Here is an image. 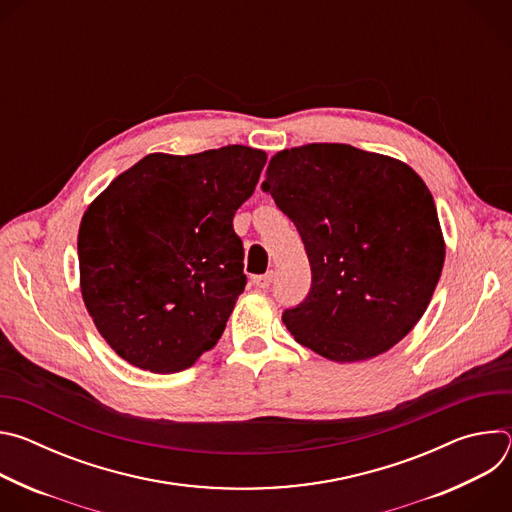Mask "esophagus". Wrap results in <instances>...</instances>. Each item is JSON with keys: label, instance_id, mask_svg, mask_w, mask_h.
I'll return each instance as SVG.
<instances>
[{"label": "esophagus", "instance_id": "1", "mask_svg": "<svg viewBox=\"0 0 512 512\" xmlns=\"http://www.w3.org/2000/svg\"><path fill=\"white\" fill-rule=\"evenodd\" d=\"M251 281H253V285H255V287L265 289V287H269V285H271V281H273V271H267V273H263V275H253V277H251Z\"/></svg>", "mask_w": 512, "mask_h": 512}]
</instances>
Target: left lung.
I'll return each instance as SVG.
<instances>
[{
	"label": "left lung",
	"mask_w": 512,
	"mask_h": 512,
	"mask_svg": "<svg viewBox=\"0 0 512 512\" xmlns=\"http://www.w3.org/2000/svg\"><path fill=\"white\" fill-rule=\"evenodd\" d=\"M296 225L310 294L281 320L334 362L379 356L419 322L440 281L446 243L425 182L403 162L346 143L277 152L265 182Z\"/></svg>",
	"instance_id": "left-lung-1"
}]
</instances>
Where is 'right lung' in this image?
Here are the masks:
<instances>
[{
	"instance_id": "obj_1",
	"label": "right lung",
	"mask_w": 512,
	"mask_h": 512,
	"mask_svg": "<svg viewBox=\"0 0 512 512\" xmlns=\"http://www.w3.org/2000/svg\"><path fill=\"white\" fill-rule=\"evenodd\" d=\"M265 162L247 145L150 154L89 204L81 294L99 334L133 367L180 373L221 338L247 283L233 216Z\"/></svg>"
}]
</instances>
